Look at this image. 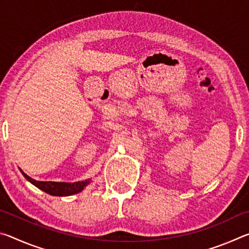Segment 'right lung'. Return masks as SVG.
<instances>
[{"instance_id":"obj_1","label":"right lung","mask_w":249,"mask_h":249,"mask_svg":"<svg viewBox=\"0 0 249 249\" xmlns=\"http://www.w3.org/2000/svg\"><path fill=\"white\" fill-rule=\"evenodd\" d=\"M22 175L26 178L27 181H29L32 184L35 185L41 191L48 193L50 196H73L77 193L81 192L88 184L91 183V179H87L83 181H78V182H54V181H37L35 179L31 178L27 176L25 172L20 169Z\"/></svg>"}]
</instances>
